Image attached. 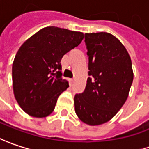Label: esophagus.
Here are the masks:
<instances>
[{
  "instance_id": "esophagus-1",
  "label": "esophagus",
  "mask_w": 149,
  "mask_h": 149,
  "mask_svg": "<svg viewBox=\"0 0 149 149\" xmlns=\"http://www.w3.org/2000/svg\"><path fill=\"white\" fill-rule=\"evenodd\" d=\"M69 84H70V86H72V84H73V79L72 78L69 79Z\"/></svg>"
}]
</instances>
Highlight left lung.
I'll return each instance as SVG.
<instances>
[{
	"label": "left lung",
	"instance_id": "left-lung-1",
	"mask_svg": "<svg viewBox=\"0 0 149 149\" xmlns=\"http://www.w3.org/2000/svg\"><path fill=\"white\" fill-rule=\"evenodd\" d=\"M88 75L83 93L74 97L75 112L84 123L96 126L111 120L125 103L133 80L125 47L107 32L86 33Z\"/></svg>",
	"mask_w": 149,
	"mask_h": 149
}]
</instances>
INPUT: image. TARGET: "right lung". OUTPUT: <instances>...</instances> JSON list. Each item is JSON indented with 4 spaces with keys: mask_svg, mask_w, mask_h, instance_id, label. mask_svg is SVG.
<instances>
[{
    "mask_svg": "<svg viewBox=\"0 0 149 149\" xmlns=\"http://www.w3.org/2000/svg\"><path fill=\"white\" fill-rule=\"evenodd\" d=\"M83 37L80 31L47 26L21 46L12 64V84L25 113L45 118L53 112L58 97L69 87L62 77L61 60Z\"/></svg>",
    "mask_w": 149,
    "mask_h": 149,
    "instance_id": "1",
    "label": "right lung"
}]
</instances>
